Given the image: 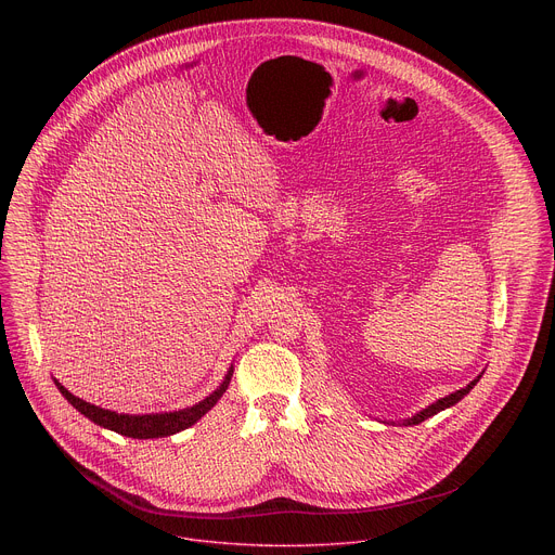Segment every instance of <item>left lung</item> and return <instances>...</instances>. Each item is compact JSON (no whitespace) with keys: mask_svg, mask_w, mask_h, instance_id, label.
<instances>
[{"mask_svg":"<svg viewBox=\"0 0 555 555\" xmlns=\"http://www.w3.org/2000/svg\"><path fill=\"white\" fill-rule=\"evenodd\" d=\"M483 375V373H481ZM481 375H477L474 377L465 388H459V390H454V392H450V395H446V398H441V400H437V402H433L430 406H426L424 411H420V413H415L413 417H409V420H402V422H398V424H402V426H417V424H422L424 420H428V417H433V415H437V413H441V411H446V409H450V406H454L456 402H461L465 395L477 386V382L481 379ZM384 424H388V422H384ZM390 424H395V422H390Z\"/></svg>","mask_w":555,"mask_h":555,"instance_id":"left-lung-1","label":"left lung"}]
</instances>
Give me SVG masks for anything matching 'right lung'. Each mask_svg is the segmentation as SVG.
Masks as SVG:
<instances>
[{
    "label": "right lung",
    "mask_w": 555,
    "mask_h": 555,
    "mask_svg": "<svg viewBox=\"0 0 555 555\" xmlns=\"http://www.w3.org/2000/svg\"><path fill=\"white\" fill-rule=\"evenodd\" d=\"M234 366L230 364L225 377L221 379V384L204 398L202 402L186 406L182 411H169V413H149V415H129V413H116V411H107L101 409L96 404H90L81 398L72 395L59 379H54L56 388L61 390L63 398L78 411L81 415H86L90 422H94L101 428L114 430L122 437H131V439H157V437H171L176 433H182L186 428H191L193 424H197L217 402L221 395L225 392L230 377H232Z\"/></svg>",
    "instance_id": "obj_1"
}]
</instances>
